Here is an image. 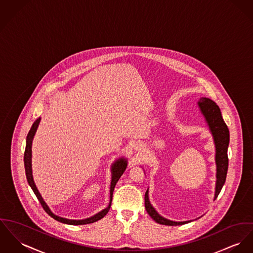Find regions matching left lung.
<instances>
[{"label": "left lung", "instance_id": "obj_1", "mask_svg": "<svg viewBox=\"0 0 253 253\" xmlns=\"http://www.w3.org/2000/svg\"><path fill=\"white\" fill-rule=\"evenodd\" d=\"M198 107L200 112L205 117V120L209 126V130L212 133L214 138V147H215V165H216V181H215V191H214V200L219 195L226 179L227 169H228V156H227V148L229 145V130L223 121L221 117L220 110L218 106L214 103L213 100L209 98L201 97L198 102ZM144 204L145 209L148 214L155 220L156 222L164 225H182L191 222L192 220L186 221H173L168 219L154 209L151 205L148 197V190L145 193L144 196Z\"/></svg>", "mask_w": 253, "mask_h": 253}]
</instances>
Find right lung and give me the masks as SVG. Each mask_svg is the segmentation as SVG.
<instances>
[{"mask_svg": "<svg viewBox=\"0 0 253 253\" xmlns=\"http://www.w3.org/2000/svg\"><path fill=\"white\" fill-rule=\"evenodd\" d=\"M40 117H39L33 124L28 136H27V140H26V149H25V153H24V164H25V171H26V176H27V180L29 185L31 186V188L33 189L35 195H37L38 199L41 204V206L43 207V209L45 210V212L49 215H51L53 218H55L56 220L60 221L62 223H66V224H70V225H83V224H88V223H92L95 222L99 219L103 218L106 214H108L110 208H111V204H112V199H113V193L115 190V187L117 185V181L119 180V178L121 177V175L123 174V172L125 171L126 168H127V160L124 158H120L117 161H116L113 166H112V182H111V190H110V196H111V200H110V204L107 208H105L104 210H102L101 212H99L98 214H94L90 217L84 218V219H68L65 217H61L58 216L57 214H53L52 211L49 209L48 205L45 203V201L43 200L42 196L39 194V190L35 184L34 178H33V171H32V144H33V139L34 136L36 135V132L38 130L39 122H40Z\"/></svg>", "mask_w": 253, "mask_h": 253, "instance_id": "1", "label": "right lung"}]
</instances>
